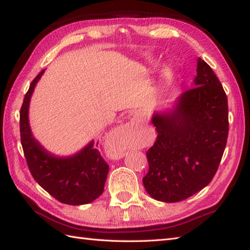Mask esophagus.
I'll return each mask as SVG.
<instances>
[{
    "label": "esophagus",
    "instance_id": "esophagus-1",
    "mask_svg": "<svg viewBox=\"0 0 250 250\" xmlns=\"http://www.w3.org/2000/svg\"><path fill=\"white\" fill-rule=\"evenodd\" d=\"M135 130H136V122L134 120H131L125 125H119L114 132V134L116 137H118L120 140H129L133 136ZM117 152H118L119 157H122L125 155L121 150H117Z\"/></svg>",
    "mask_w": 250,
    "mask_h": 250
}]
</instances>
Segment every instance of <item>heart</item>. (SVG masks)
<instances>
[{
    "label": "heart",
    "mask_w": 250,
    "mask_h": 250,
    "mask_svg": "<svg viewBox=\"0 0 250 250\" xmlns=\"http://www.w3.org/2000/svg\"><path fill=\"white\" fill-rule=\"evenodd\" d=\"M162 91H163V90H161V91H160V95L162 94Z\"/></svg>",
    "instance_id": "obj_1"
}]
</instances>
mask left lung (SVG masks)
Masks as SVG:
<instances>
[{
  "instance_id": "1",
  "label": "left lung",
  "mask_w": 250,
  "mask_h": 250,
  "mask_svg": "<svg viewBox=\"0 0 250 250\" xmlns=\"http://www.w3.org/2000/svg\"><path fill=\"white\" fill-rule=\"evenodd\" d=\"M150 121L158 136L146 153L147 193L174 203L205 188L224 155L229 120L225 90L204 60L198 58L192 88L169 107L153 111Z\"/></svg>"
}]
</instances>
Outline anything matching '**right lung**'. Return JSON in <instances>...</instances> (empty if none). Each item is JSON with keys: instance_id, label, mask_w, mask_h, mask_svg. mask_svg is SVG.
Masks as SVG:
<instances>
[{"instance_id": "add662e5", "label": "right lung", "mask_w": 250, "mask_h": 250, "mask_svg": "<svg viewBox=\"0 0 250 250\" xmlns=\"http://www.w3.org/2000/svg\"><path fill=\"white\" fill-rule=\"evenodd\" d=\"M45 70L31 83L20 110V136L26 163L32 176L42 188L61 203L83 205L103 193L108 164L90 141L70 156H57L48 151L32 133L29 108L32 94Z\"/></svg>"}]
</instances>
